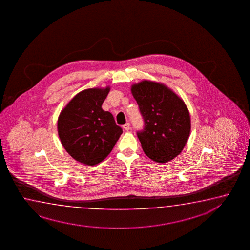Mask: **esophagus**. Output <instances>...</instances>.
Returning a JSON list of instances; mask_svg holds the SVG:
<instances>
[{
    "instance_id": "obj_1",
    "label": "esophagus",
    "mask_w": 250,
    "mask_h": 250,
    "mask_svg": "<svg viewBox=\"0 0 250 250\" xmlns=\"http://www.w3.org/2000/svg\"><path fill=\"white\" fill-rule=\"evenodd\" d=\"M123 129H125V130H129V129H130V124L127 123L126 124H124V125H123Z\"/></svg>"
}]
</instances>
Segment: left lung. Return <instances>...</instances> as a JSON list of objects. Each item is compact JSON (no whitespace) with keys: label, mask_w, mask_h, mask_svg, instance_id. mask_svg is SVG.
Returning a JSON list of instances; mask_svg holds the SVG:
<instances>
[{"label":"left lung","mask_w":250,"mask_h":250,"mask_svg":"<svg viewBox=\"0 0 250 250\" xmlns=\"http://www.w3.org/2000/svg\"><path fill=\"white\" fill-rule=\"evenodd\" d=\"M131 93L145 120L144 130L137 132L145 153L162 164L177 157L190 134L185 102L166 84L150 80L132 84Z\"/></svg>","instance_id":"obj_1"}]
</instances>
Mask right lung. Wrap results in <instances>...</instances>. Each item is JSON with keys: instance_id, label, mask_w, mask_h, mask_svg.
<instances>
[{"instance_id": "1", "label": "right lung", "mask_w": 250, "mask_h": 250, "mask_svg": "<svg viewBox=\"0 0 250 250\" xmlns=\"http://www.w3.org/2000/svg\"><path fill=\"white\" fill-rule=\"evenodd\" d=\"M109 91V86L80 91L58 117V135L64 149L86 166L102 162L123 133L112 114L101 107Z\"/></svg>"}]
</instances>
